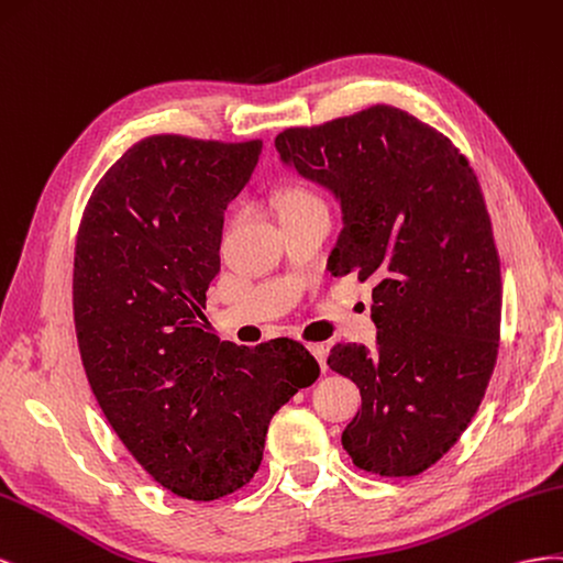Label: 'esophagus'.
I'll return each mask as SVG.
<instances>
[{
    "label": "esophagus",
    "mask_w": 563,
    "mask_h": 563,
    "mask_svg": "<svg viewBox=\"0 0 563 563\" xmlns=\"http://www.w3.org/2000/svg\"><path fill=\"white\" fill-rule=\"evenodd\" d=\"M311 349V353L313 356L318 358V363H320V367H323V371H328V344H311L309 346Z\"/></svg>",
    "instance_id": "34e87169"
}]
</instances>
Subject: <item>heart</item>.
I'll use <instances>...</instances> for the list:
<instances>
[{
	"label": "heart",
	"mask_w": 563,
	"mask_h": 563,
	"mask_svg": "<svg viewBox=\"0 0 563 563\" xmlns=\"http://www.w3.org/2000/svg\"><path fill=\"white\" fill-rule=\"evenodd\" d=\"M320 200L316 192H311L309 188H290L283 192L280 200V214L283 212H292V210H301V207H311V205H320Z\"/></svg>",
	"instance_id": "1"
}]
</instances>
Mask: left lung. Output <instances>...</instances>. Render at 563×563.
Masks as SVG:
<instances>
[{
  "instance_id": "left-lung-1",
  "label": "left lung",
  "mask_w": 563,
  "mask_h": 563,
  "mask_svg": "<svg viewBox=\"0 0 563 563\" xmlns=\"http://www.w3.org/2000/svg\"><path fill=\"white\" fill-rule=\"evenodd\" d=\"M276 148L340 202L332 276L375 283L377 351L349 342L328 358L363 398L344 451L371 474H422L472 422L497 358L500 260L476 174L451 139L394 106L290 126Z\"/></svg>"
}]
</instances>
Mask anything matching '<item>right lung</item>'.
<instances>
[{
  "label": "right lung",
  "mask_w": 563,
  "mask_h": 563,
  "mask_svg": "<svg viewBox=\"0 0 563 563\" xmlns=\"http://www.w3.org/2000/svg\"><path fill=\"white\" fill-rule=\"evenodd\" d=\"M264 143L148 136L96 184L79 221L75 332L110 427L159 486L217 500L260 470L271 417L320 367L303 344L205 328L223 210Z\"/></svg>",
  "instance_id": "1"
}]
</instances>
